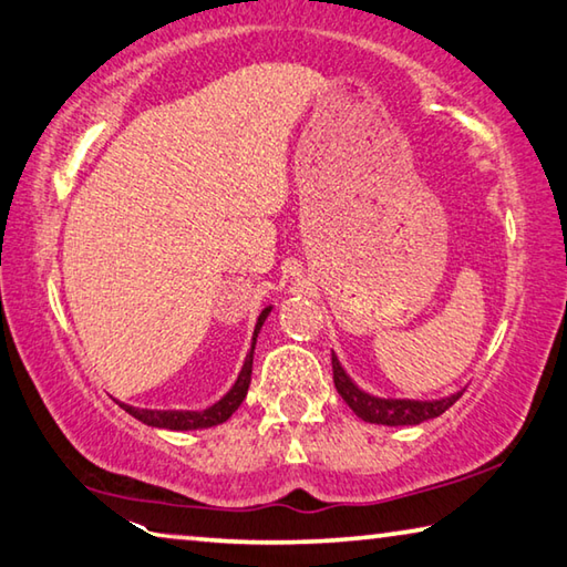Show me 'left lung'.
Masks as SVG:
<instances>
[{"mask_svg": "<svg viewBox=\"0 0 567 567\" xmlns=\"http://www.w3.org/2000/svg\"><path fill=\"white\" fill-rule=\"evenodd\" d=\"M331 363H333V383L336 391L341 393V399L349 403V409L359 415L365 423L375 425H419L431 419H439L451 405L461 399L463 391L451 393L449 399L439 401H411V399H381V395H373L363 391L359 383H355L339 361V355L331 351Z\"/></svg>", "mask_w": 567, "mask_h": 567, "instance_id": "left-lung-1", "label": "left lung"}]
</instances>
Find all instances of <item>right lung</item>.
Instances as JSON below:
<instances>
[{
  "mask_svg": "<svg viewBox=\"0 0 567 567\" xmlns=\"http://www.w3.org/2000/svg\"><path fill=\"white\" fill-rule=\"evenodd\" d=\"M274 306H266V309L258 313L256 326H254V336H251V349H248L241 371H238V379L234 381L231 389H228L221 399H218L214 405H208L204 411H158V409H136V405H128L116 401L122 409L134 415L136 421H142L152 429H164V431H202V429H214V425H221L224 421L231 419V415L238 411V405L244 403L246 393H248V383H251V369H254V349H256V339L261 333V326L266 323L268 313H271Z\"/></svg>",
  "mask_w": 567,
  "mask_h": 567,
  "instance_id": "obj_1",
  "label": "right lung"
}]
</instances>
